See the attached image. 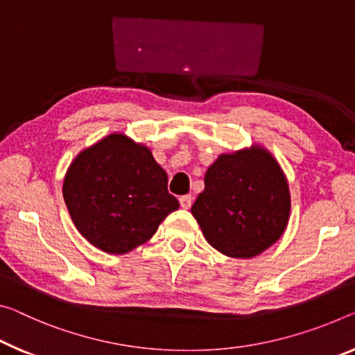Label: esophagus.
Listing matches in <instances>:
<instances>
[{
  "label": "esophagus",
  "mask_w": 355,
  "mask_h": 355,
  "mask_svg": "<svg viewBox=\"0 0 355 355\" xmlns=\"http://www.w3.org/2000/svg\"><path fill=\"white\" fill-rule=\"evenodd\" d=\"M179 203H181V208L189 209L190 206H192V196H190V195H182L181 198H179Z\"/></svg>",
  "instance_id": "esophagus-1"
}]
</instances>
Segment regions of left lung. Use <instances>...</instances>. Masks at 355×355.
Here are the masks:
<instances>
[{"label": "left lung", "instance_id": "left-lung-1", "mask_svg": "<svg viewBox=\"0 0 355 355\" xmlns=\"http://www.w3.org/2000/svg\"><path fill=\"white\" fill-rule=\"evenodd\" d=\"M205 238L234 259L259 255L284 233L291 193L281 166L261 147L223 154L205 174L192 206Z\"/></svg>", "mask_w": 355, "mask_h": 355}]
</instances>
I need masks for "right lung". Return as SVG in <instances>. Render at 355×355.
<instances>
[{
    "instance_id": "1",
    "label": "right lung",
    "mask_w": 355,
    "mask_h": 355,
    "mask_svg": "<svg viewBox=\"0 0 355 355\" xmlns=\"http://www.w3.org/2000/svg\"><path fill=\"white\" fill-rule=\"evenodd\" d=\"M63 198L80 234L109 254L146 243L179 208L150 150L114 133L80 152L68 168Z\"/></svg>"
}]
</instances>
